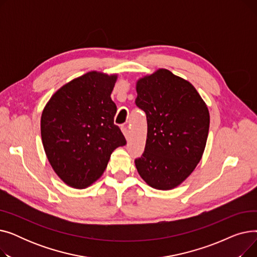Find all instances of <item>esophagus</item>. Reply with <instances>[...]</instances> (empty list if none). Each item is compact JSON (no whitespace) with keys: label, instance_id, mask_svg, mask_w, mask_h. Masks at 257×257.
I'll return each instance as SVG.
<instances>
[{"label":"esophagus","instance_id":"34e87169","mask_svg":"<svg viewBox=\"0 0 257 257\" xmlns=\"http://www.w3.org/2000/svg\"><path fill=\"white\" fill-rule=\"evenodd\" d=\"M121 132L124 133V136H125V138H126V140L128 141V139H129V131H128V129H127V127H125V126H121Z\"/></svg>","mask_w":257,"mask_h":257}]
</instances>
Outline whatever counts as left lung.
Listing matches in <instances>:
<instances>
[{"label": "left lung", "mask_w": 257, "mask_h": 257, "mask_svg": "<svg viewBox=\"0 0 257 257\" xmlns=\"http://www.w3.org/2000/svg\"><path fill=\"white\" fill-rule=\"evenodd\" d=\"M136 104L147 116L143 155L136 159L141 177L156 190H171L195 170L209 130L205 102L188 81L159 69L137 83Z\"/></svg>", "instance_id": "obj_1"}]
</instances>
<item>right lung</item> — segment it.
<instances>
[{
    "mask_svg": "<svg viewBox=\"0 0 257 257\" xmlns=\"http://www.w3.org/2000/svg\"><path fill=\"white\" fill-rule=\"evenodd\" d=\"M116 75L89 72L53 94L42 114L44 149L59 178L75 188L98 180L110 155L126 140L113 118L110 94Z\"/></svg>",
    "mask_w": 257,
    "mask_h": 257,
    "instance_id": "right-lung-1",
    "label": "right lung"
}]
</instances>
